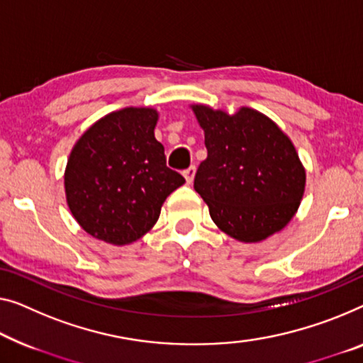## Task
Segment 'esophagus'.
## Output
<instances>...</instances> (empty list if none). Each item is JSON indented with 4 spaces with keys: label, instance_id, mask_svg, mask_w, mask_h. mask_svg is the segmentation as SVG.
<instances>
[{
    "label": "esophagus",
    "instance_id": "esophagus-1",
    "mask_svg": "<svg viewBox=\"0 0 363 363\" xmlns=\"http://www.w3.org/2000/svg\"><path fill=\"white\" fill-rule=\"evenodd\" d=\"M194 176H196V166H189L186 171H184V177H186L187 184H192Z\"/></svg>",
    "mask_w": 363,
    "mask_h": 363
}]
</instances>
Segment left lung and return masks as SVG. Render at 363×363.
<instances>
[{
	"instance_id": "obj_1",
	"label": "left lung",
	"mask_w": 363,
	"mask_h": 363,
	"mask_svg": "<svg viewBox=\"0 0 363 363\" xmlns=\"http://www.w3.org/2000/svg\"><path fill=\"white\" fill-rule=\"evenodd\" d=\"M207 158L194 189L221 231L257 242L291 220L305 192V169L294 143L264 113L242 107L233 116L194 106Z\"/></svg>"
}]
</instances>
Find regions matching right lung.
Listing matches in <instances>:
<instances>
[{
  "label": "right lung",
  "instance_id": "right-lung-1",
  "mask_svg": "<svg viewBox=\"0 0 363 363\" xmlns=\"http://www.w3.org/2000/svg\"><path fill=\"white\" fill-rule=\"evenodd\" d=\"M158 112L127 107L86 130L69 155L65 192L86 233L111 245H128L151 230L161 205L186 179L166 166L155 138Z\"/></svg>",
  "mask_w": 363,
  "mask_h": 363
}]
</instances>
